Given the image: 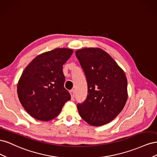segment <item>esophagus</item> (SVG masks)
<instances>
[{"instance_id": "esophagus-1", "label": "esophagus", "mask_w": 157, "mask_h": 157, "mask_svg": "<svg viewBox=\"0 0 157 157\" xmlns=\"http://www.w3.org/2000/svg\"><path fill=\"white\" fill-rule=\"evenodd\" d=\"M70 94H71V99H74V98H75V92H74V90H71L70 91Z\"/></svg>"}]
</instances>
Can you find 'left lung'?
Segmentation results:
<instances>
[{
    "label": "left lung",
    "mask_w": 157,
    "mask_h": 157,
    "mask_svg": "<svg viewBox=\"0 0 157 157\" xmlns=\"http://www.w3.org/2000/svg\"><path fill=\"white\" fill-rule=\"evenodd\" d=\"M75 54L88 83L86 100L77 105L79 115L92 126L106 124L115 119L126 103L124 71L101 48H85L77 50Z\"/></svg>",
    "instance_id": "1"
}]
</instances>
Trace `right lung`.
Segmentation results:
<instances>
[{
  "mask_svg": "<svg viewBox=\"0 0 157 157\" xmlns=\"http://www.w3.org/2000/svg\"><path fill=\"white\" fill-rule=\"evenodd\" d=\"M73 50L58 48L38 55L23 71L18 80V98L25 110L35 119L49 121L60 113L71 99L64 88L63 65Z\"/></svg>",
  "mask_w": 157,
  "mask_h": 157,
  "instance_id": "right-lung-1",
  "label": "right lung"
}]
</instances>
